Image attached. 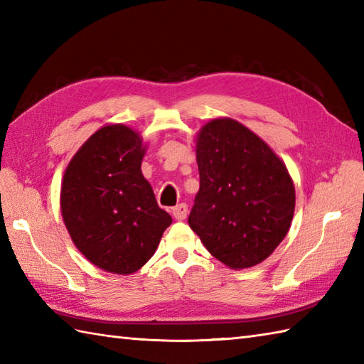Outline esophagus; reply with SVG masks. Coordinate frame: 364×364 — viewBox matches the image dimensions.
Returning a JSON list of instances; mask_svg holds the SVG:
<instances>
[{"label":"esophagus","mask_w":364,"mask_h":364,"mask_svg":"<svg viewBox=\"0 0 364 364\" xmlns=\"http://www.w3.org/2000/svg\"><path fill=\"white\" fill-rule=\"evenodd\" d=\"M186 215H188V205L186 203H180V205H176L175 208H172V218L175 220L186 219Z\"/></svg>","instance_id":"obj_1"}]
</instances>
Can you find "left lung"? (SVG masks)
<instances>
[{
    "instance_id": "left-lung-1",
    "label": "left lung",
    "mask_w": 364,
    "mask_h": 364,
    "mask_svg": "<svg viewBox=\"0 0 364 364\" xmlns=\"http://www.w3.org/2000/svg\"><path fill=\"white\" fill-rule=\"evenodd\" d=\"M200 189L189 227L231 269L259 264L291 227L296 191L283 161L242 123L213 119L196 144Z\"/></svg>"
}]
</instances>
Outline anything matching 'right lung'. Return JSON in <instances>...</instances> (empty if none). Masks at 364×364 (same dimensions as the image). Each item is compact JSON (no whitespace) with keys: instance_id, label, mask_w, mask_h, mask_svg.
Instances as JSON below:
<instances>
[{"instance_id":"add662e5","label":"right lung","mask_w":364,"mask_h":364,"mask_svg":"<svg viewBox=\"0 0 364 364\" xmlns=\"http://www.w3.org/2000/svg\"><path fill=\"white\" fill-rule=\"evenodd\" d=\"M144 154L141 136L117 123L92 134L65 168L60 211L68 235L106 272L141 269L172 223L142 175Z\"/></svg>"}]
</instances>
